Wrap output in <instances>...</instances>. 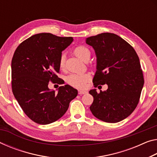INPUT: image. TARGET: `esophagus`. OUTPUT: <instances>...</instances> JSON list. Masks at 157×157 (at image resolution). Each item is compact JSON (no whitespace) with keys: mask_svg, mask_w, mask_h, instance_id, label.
Segmentation results:
<instances>
[{"mask_svg":"<svg viewBox=\"0 0 157 157\" xmlns=\"http://www.w3.org/2000/svg\"><path fill=\"white\" fill-rule=\"evenodd\" d=\"M86 93H87V91H86L79 90V94H80V95H82V94H85Z\"/></svg>","mask_w":157,"mask_h":157,"instance_id":"1","label":"esophagus"}]
</instances>
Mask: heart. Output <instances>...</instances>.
Listing matches in <instances>:
<instances>
[{
    "label": "heart",
    "instance_id": "b5f03b06",
    "mask_svg": "<svg viewBox=\"0 0 157 157\" xmlns=\"http://www.w3.org/2000/svg\"><path fill=\"white\" fill-rule=\"evenodd\" d=\"M74 54L79 59L84 61L89 60L91 56L90 50L87 47L82 45L75 47L74 49ZM59 67L62 70L65 68V56L64 54H62L59 59ZM89 78H90V76L88 74L73 73L69 75L66 79V81L72 86L76 88H82Z\"/></svg>",
    "mask_w": 157,
    "mask_h": 157
}]
</instances>
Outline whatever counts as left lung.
Here are the masks:
<instances>
[{"instance_id":"8db88e82","label":"left lung","mask_w":157,"mask_h":157,"mask_svg":"<svg viewBox=\"0 0 157 157\" xmlns=\"http://www.w3.org/2000/svg\"><path fill=\"white\" fill-rule=\"evenodd\" d=\"M96 56L94 87L106 84V91L91 89L90 110L108 123L119 122L130 115L138 105L144 85L138 54L127 42L114 33H103L86 39Z\"/></svg>"}]
</instances>
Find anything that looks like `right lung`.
I'll use <instances>...</instances> for the list:
<instances>
[{
	"instance_id": "right-lung-1",
	"label": "right lung",
	"mask_w": 157,
	"mask_h": 157,
	"mask_svg": "<svg viewBox=\"0 0 157 157\" xmlns=\"http://www.w3.org/2000/svg\"><path fill=\"white\" fill-rule=\"evenodd\" d=\"M73 41L72 37L52 33L36 34L19 44L12 59V92L24 113L35 122L49 124L60 119L68 110L78 90L68 84L58 91L48 87L58 81L59 59ZM61 84V82H57Z\"/></svg>"
}]
</instances>
